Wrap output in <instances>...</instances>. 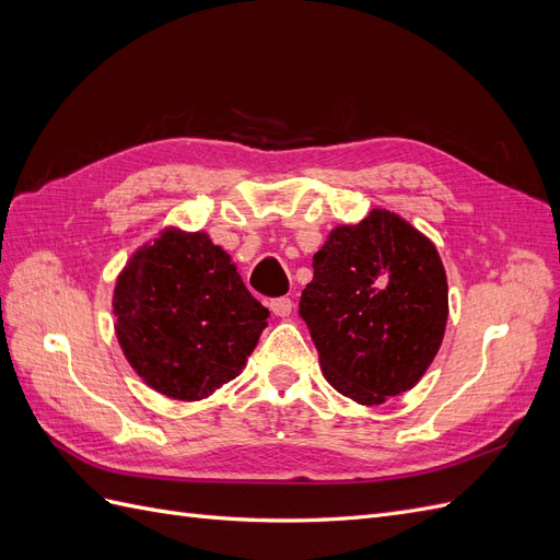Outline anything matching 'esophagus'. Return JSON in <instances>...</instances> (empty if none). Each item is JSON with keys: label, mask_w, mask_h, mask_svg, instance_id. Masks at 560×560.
Instances as JSON below:
<instances>
[{"label": "esophagus", "mask_w": 560, "mask_h": 560, "mask_svg": "<svg viewBox=\"0 0 560 560\" xmlns=\"http://www.w3.org/2000/svg\"><path fill=\"white\" fill-rule=\"evenodd\" d=\"M268 308L273 311V315H278V317H287V315L292 313L294 303H292V299H287V296H278V299H270V301H268Z\"/></svg>", "instance_id": "obj_1"}]
</instances>
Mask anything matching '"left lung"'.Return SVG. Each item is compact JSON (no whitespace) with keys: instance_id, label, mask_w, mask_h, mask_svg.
Here are the masks:
<instances>
[{"instance_id":"1","label":"left lung","mask_w":560,"mask_h":560,"mask_svg":"<svg viewBox=\"0 0 560 560\" xmlns=\"http://www.w3.org/2000/svg\"><path fill=\"white\" fill-rule=\"evenodd\" d=\"M313 270L299 313L325 378L366 406L411 389L442 346L448 317L436 247L397 214L374 210L358 226L334 229Z\"/></svg>"}]
</instances>
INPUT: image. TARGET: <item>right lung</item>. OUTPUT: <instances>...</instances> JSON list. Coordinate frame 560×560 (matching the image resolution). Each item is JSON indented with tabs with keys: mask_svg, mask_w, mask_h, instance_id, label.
<instances>
[{
	"mask_svg": "<svg viewBox=\"0 0 560 560\" xmlns=\"http://www.w3.org/2000/svg\"><path fill=\"white\" fill-rule=\"evenodd\" d=\"M114 315L140 378L191 401L241 374L270 313L206 233L165 231L118 276Z\"/></svg>",
	"mask_w": 560,
	"mask_h": 560,
	"instance_id": "1",
	"label": "right lung"
}]
</instances>
